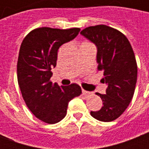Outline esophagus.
<instances>
[{
  "label": "esophagus",
  "instance_id": "34e87169",
  "mask_svg": "<svg viewBox=\"0 0 149 149\" xmlns=\"http://www.w3.org/2000/svg\"><path fill=\"white\" fill-rule=\"evenodd\" d=\"M82 93L84 94V96H86V97H87V96H89V95H91V94H92V93H90V92H88V91H85L83 89V90H82Z\"/></svg>",
  "mask_w": 149,
  "mask_h": 149
}]
</instances>
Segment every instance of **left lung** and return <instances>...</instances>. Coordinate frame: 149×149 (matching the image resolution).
<instances>
[{
    "label": "left lung",
    "mask_w": 149,
    "mask_h": 149,
    "mask_svg": "<svg viewBox=\"0 0 149 149\" xmlns=\"http://www.w3.org/2000/svg\"><path fill=\"white\" fill-rule=\"evenodd\" d=\"M81 34L97 46V69L103 72L101 81L108 85L106 93H97L102 108L90 114L100 121H112L125 112L134 94L137 80L134 52L124 34L104 24L86 28Z\"/></svg>",
    "instance_id": "left-lung-1"
}]
</instances>
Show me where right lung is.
Instances as JSON below:
<instances>
[{"instance_id":"1","label":"right lung","mask_w":149,"mask_h":149,"mask_svg":"<svg viewBox=\"0 0 149 149\" xmlns=\"http://www.w3.org/2000/svg\"><path fill=\"white\" fill-rule=\"evenodd\" d=\"M80 31L79 28H38L21 43L17 61L19 87L29 110L48 124L61 121L67 114L68 102L81 94L78 84L59 86L50 81L59 48L74 39Z\"/></svg>"}]
</instances>
